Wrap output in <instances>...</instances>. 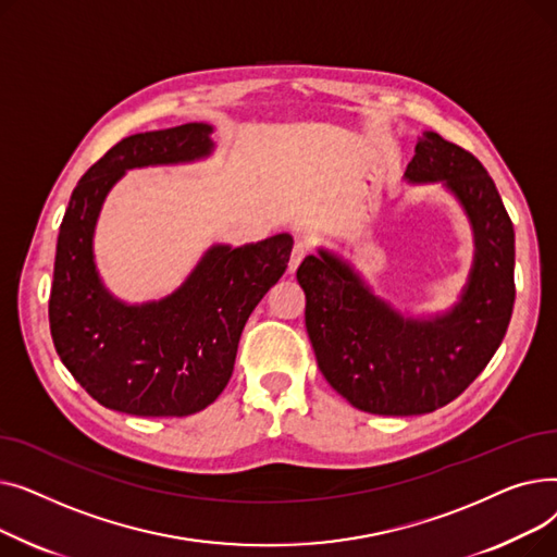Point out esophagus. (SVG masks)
Wrapping results in <instances>:
<instances>
[{
	"label": "esophagus",
	"instance_id": "1",
	"mask_svg": "<svg viewBox=\"0 0 557 557\" xmlns=\"http://www.w3.org/2000/svg\"><path fill=\"white\" fill-rule=\"evenodd\" d=\"M307 255H309V248H307L302 242L296 244V246H294V252H290V259H288V271L296 273V269L300 267V261H302Z\"/></svg>",
	"mask_w": 557,
	"mask_h": 557
}]
</instances>
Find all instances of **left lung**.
Listing matches in <instances>:
<instances>
[{
    "label": "left lung",
    "mask_w": 557,
    "mask_h": 557,
    "mask_svg": "<svg viewBox=\"0 0 557 557\" xmlns=\"http://www.w3.org/2000/svg\"><path fill=\"white\" fill-rule=\"evenodd\" d=\"M404 178L443 183L472 223L474 263L451 311L404 318L323 248L298 269L320 372L338 395L374 416H422L456 399L502 345L515 305V230L485 166L426 131Z\"/></svg>",
    "instance_id": "obj_1"
}]
</instances>
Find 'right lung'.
<instances>
[{
  "mask_svg": "<svg viewBox=\"0 0 557 557\" xmlns=\"http://www.w3.org/2000/svg\"><path fill=\"white\" fill-rule=\"evenodd\" d=\"M210 124L137 133L85 171L58 232L49 327L55 352L76 382L112 411L185 418L227 386L244 325L282 277L290 234L212 246L171 296L126 305L103 286L92 252L101 205L128 169L178 164L214 151Z\"/></svg>",
  "mask_w": 557,
  "mask_h": 557,
  "instance_id": "1",
  "label": "right lung"
}]
</instances>
